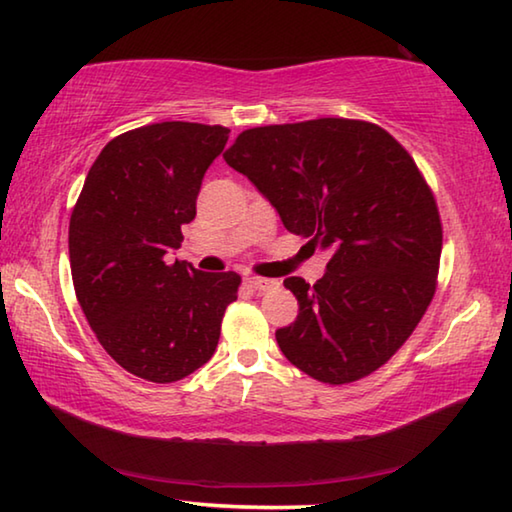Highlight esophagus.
I'll return each mask as SVG.
<instances>
[{
	"instance_id": "esophagus-1",
	"label": "esophagus",
	"mask_w": 512,
	"mask_h": 512,
	"mask_svg": "<svg viewBox=\"0 0 512 512\" xmlns=\"http://www.w3.org/2000/svg\"><path fill=\"white\" fill-rule=\"evenodd\" d=\"M248 284L255 291H273V289L280 287V282L268 280V277H248Z\"/></svg>"
}]
</instances>
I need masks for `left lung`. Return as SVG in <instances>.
<instances>
[{"instance_id":"8db88e82","label":"left lung","mask_w":512,"mask_h":512,"mask_svg":"<svg viewBox=\"0 0 512 512\" xmlns=\"http://www.w3.org/2000/svg\"><path fill=\"white\" fill-rule=\"evenodd\" d=\"M293 235L332 250L309 287L287 277L300 314L275 332L293 366L350 384L402 348L436 293L443 225L404 146L370 121L323 117L259 126L223 153Z\"/></svg>"}]
</instances>
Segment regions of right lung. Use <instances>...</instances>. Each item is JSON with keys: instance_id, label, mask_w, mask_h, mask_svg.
Wrapping results in <instances>:
<instances>
[{"instance_id": "right-lung-1", "label": "right lung", "mask_w": 512, "mask_h": 512, "mask_svg": "<svg viewBox=\"0 0 512 512\" xmlns=\"http://www.w3.org/2000/svg\"><path fill=\"white\" fill-rule=\"evenodd\" d=\"M228 128L162 121L110 140L69 219L79 305L112 359L135 377L171 384L212 359L237 273L169 262L194 221L203 176Z\"/></svg>"}]
</instances>
